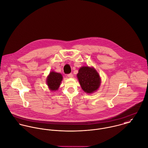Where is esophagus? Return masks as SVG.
I'll return each instance as SVG.
<instances>
[{
    "label": "esophagus",
    "mask_w": 148,
    "mask_h": 148,
    "mask_svg": "<svg viewBox=\"0 0 148 148\" xmlns=\"http://www.w3.org/2000/svg\"><path fill=\"white\" fill-rule=\"evenodd\" d=\"M67 76L69 78H71V77H73V74L72 73H69V74L67 75Z\"/></svg>",
    "instance_id": "1"
}]
</instances>
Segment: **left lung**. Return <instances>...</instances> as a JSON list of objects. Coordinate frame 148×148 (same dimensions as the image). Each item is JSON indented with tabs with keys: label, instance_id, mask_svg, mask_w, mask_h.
<instances>
[{
	"label": "left lung",
	"instance_id": "left-lung-1",
	"mask_svg": "<svg viewBox=\"0 0 148 148\" xmlns=\"http://www.w3.org/2000/svg\"><path fill=\"white\" fill-rule=\"evenodd\" d=\"M77 76L81 87L84 92L90 94L98 89L100 78L94 68L83 66L79 69Z\"/></svg>",
	"mask_w": 148,
	"mask_h": 148
}]
</instances>
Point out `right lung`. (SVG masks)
I'll return each mask as SVG.
<instances>
[{
  "mask_svg": "<svg viewBox=\"0 0 148 148\" xmlns=\"http://www.w3.org/2000/svg\"><path fill=\"white\" fill-rule=\"evenodd\" d=\"M62 77L61 74L55 72H51L47 79V84L51 91L58 90L62 81Z\"/></svg>",
  "mask_w": 148,
  "mask_h": 148,
  "instance_id": "right-lung-1",
  "label": "right lung"
}]
</instances>
